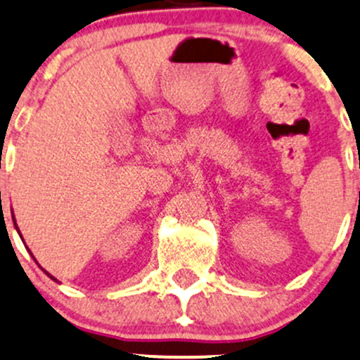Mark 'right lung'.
Here are the masks:
<instances>
[{
	"mask_svg": "<svg viewBox=\"0 0 360 360\" xmlns=\"http://www.w3.org/2000/svg\"><path fill=\"white\" fill-rule=\"evenodd\" d=\"M30 255H32V253H30ZM39 267H41V266H39ZM41 269H43V267H41ZM43 272H44V274H48V278H51L53 281H56V283H58V279H55V278H53V276L50 274V272H46V271H44V269H43Z\"/></svg>",
	"mask_w": 360,
	"mask_h": 360,
	"instance_id": "obj_1",
	"label": "right lung"
}]
</instances>
